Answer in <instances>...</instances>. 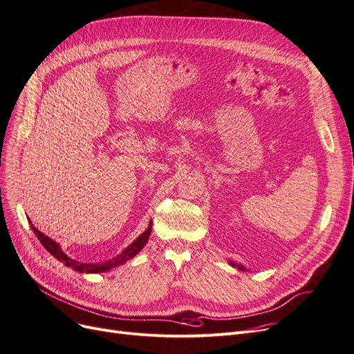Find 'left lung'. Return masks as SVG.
I'll list each match as a JSON object with an SVG mask.
<instances>
[{
  "mask_svg": "<svg viewBox=\"0 0 354 354\" xmlns=\"http://www.w3.org/2000/svg\"><path fill=\"white\" fill-rule=\"evenodd\" d=\"M232 267H235V268H238V270H243V272H247V268L243 266V264H238V263H235V261H228Z\"/></svg>",
  "mask_w": 354,
  "mask_h": 354,
  "instance_id": "left-lung-1",
  "label": "left lung"
}]
</instances>
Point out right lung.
I'll list each match as a JSON object with an SVG mask.
<instances>
[{
    "mask_svg": "<svg viewBox=\"0 0 354 354\" xmlns=\"http://www.w3.org/2000/svg\"><path fill=\"white\" fill-rule=\"evenodd\" d=\"M29 222H30V221H29ZM30 226H32V230H33L35 235L39 238V241L41 243V245H44L56 260L62 261L66 267H73V270L80 272V273H104V272H109V270H111V268H115V267H118V266H122V264H124L128 260L133 259V257L136 256V254L145 247V244L148 243V238H149V235H151L152 221H149L148 228H147L142 234H140L131 245L126 247V248L119 254V256L113 257V259H110V260H107V261H103V263H81V261H77V260H74V259L68 257L66 254L62 251V248H61V245H59L58 243L53 241L52 238L46 236L45 234H41L39 230L35 228L33 225H30Z\"/></svg>",
    "mask_w": 354,
    "mask_h": 354,
    "instance_id": "obj_1",
    "label": "right lung"
}]
</instances>
